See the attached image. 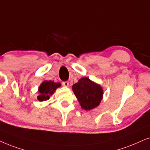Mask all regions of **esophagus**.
I'll return each mask as SVG.
<instances>
[{
    "label": "esophagus",
    "mask_w": 150,
    "mask_h": 150,
    "mask_svg": "<svg viewBox=\"0 0 150 150\" xmlns=\"http://www.w3.org/2000/svg\"><path fill=\"white\" fill-rule=\"evenodd\" d=\"M62 85L63 86H69V81H63L62 82Z\"/></svg>",
    "instance_id": "1"
}]
</instances>
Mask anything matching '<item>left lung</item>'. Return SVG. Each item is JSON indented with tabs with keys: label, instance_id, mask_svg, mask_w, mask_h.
<instances>
[{
	"label": "left lung",
	"instance_id": "8db88e82",
	"mask_svg": "<svg viewBox=\"0 0 150 150\" xmlns=\"http://www.w3.org/2000/svg\"><path fill=\"white\" fill-rule=\"evenodd\" d=\"M73 91L78 99L81 108L90 110L97 107L103 98V89L100 85L83 77L73 85Z\"/></svg>",
	"mask_w": 150,
	"mask_h": 150
}]
</instances>
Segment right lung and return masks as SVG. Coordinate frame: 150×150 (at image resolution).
Listing matches in <instances>:
<instances>
[{
	"label": "right lung",
	"mask_w": 150,
	"mask_h": 150,
	"mask_svg": "<svg viewBox=\"0 0 150 150\" xmlns=\"http://www.w3.org/2000/svg\"><path fill=\"white\" fill-rule=\"evenodd\" d=\"M61 86L60 83H55L52 81H44L38 88L39 95L37 98L40 101H47L54 93L57 88Z\"/></svg>",
	"instance_id": "right-lung-1"
}]
</instances>
